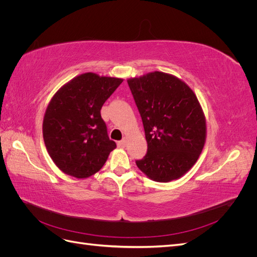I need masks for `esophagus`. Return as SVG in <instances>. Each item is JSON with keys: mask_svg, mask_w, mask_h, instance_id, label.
Instances as JSON below:
<instances>
[{"mask_svg": "<svg viewBox=\"0 0 257 257\" xmlns=\"http://www.w3.org/2000/svg\"><path fill=\"white\" fill-rule=\"evenodd\" d=\"M125 145H126V139L125 138L122 139V141H120V142H118V147H120V148H124V147H125Z\"/></svg>", "mask_w": 257, "mask_h": 257, "instance_id": "obj_1", "label": "esophagus"}]
</instances>
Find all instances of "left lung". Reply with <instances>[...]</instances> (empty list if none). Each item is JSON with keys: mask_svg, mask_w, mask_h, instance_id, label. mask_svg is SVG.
<instances>
[{"mask_svg": "<svg viewBox=\"0 0 257 257\" xmlns=\"http://www.w3.org/2000/svg\"><path fill=\"white\" fill-rule=\"evenodd\" d=\"M141 113L147 154L136 165L154 181L169 182L195 164L206 141L198 99L177 77L162 72L127 80Z\"/></svg>", "mask_w": 257, "mask_h": 257, "instance_id": "8db88e82", "label": "left lung"}]
</instances>
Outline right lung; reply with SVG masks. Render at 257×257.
I'll return each mask as SVG.
<instances>
[{
    "label": "right lung",
    "mask_w": 257,
    "mask_h": 257,
    "mask_svg": "<svg viewBox=\"0 0 257 257\" xmlns=\"http://www.w3.org/2000/svg\"><path fill=\"white\" fill-rule=\"evenodd\" d=\"M123 80L85 73L62 87L46 109L45 146L62 172L76 178L97 173L116 147L100 115L102 106Z\"/></svg>",
    "instance_id": "obj_1"
}]
</instances>
